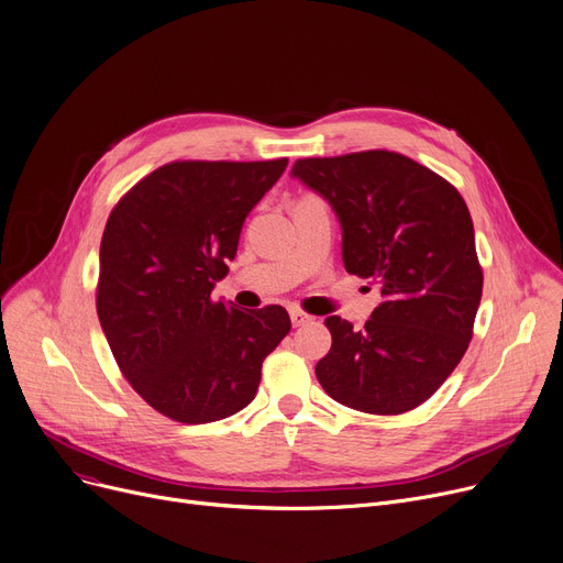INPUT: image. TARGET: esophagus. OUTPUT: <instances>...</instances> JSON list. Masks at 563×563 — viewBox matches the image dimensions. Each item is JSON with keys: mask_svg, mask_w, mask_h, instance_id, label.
<instances>
[{"mask_svg": "<svg viewBox=\"0 0 563 563\" xmlns=\"http://www.w3.org/2000/svg\"><path fill=\"white\" fill-rule=\"evenodd\" d=\"M289 317H291V323H294V327H306V323H312V319H314V317H310L308 312L297 310V308L289 310Z\"/></svg>", "mask_w": 563, "mask_h": 563, "instance_id": "34e87169", "label": "esophagus"}]
</instances>
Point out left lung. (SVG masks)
Segmentation results:
<instances>
[{
    "label": "left lung",
    "mask_w": 563,
    "mask_h": 563,
    "mask_svg": "<svg viewBox=\"0 0 563 563\" xmlns=\"http://www.w3.org/2000/svg\"><path fill=\"white\" fill-rule=\"evenodd\" d=\"M291 175L327 198L342 223L344 269L380 289L356 331L327 317L321 388L372 416L424 404L461 363L484 272L463 196L431 168L390 151L297 159Z\"/></svg>",
    "instance_id": "8db88e82"
}]
</instances>
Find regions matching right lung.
I'll list each match as a JSON object with an SVG mask.
<instances>
[{
	"mask_svg": "<svg viewBox=\"0 0 563 563\" xmlns=\"http://www.w3.org/2000/svg\"><path fill=\"white\" fill-rule=\"evenodd\" d=\"M287 157L185 159L139 180L111 210L96 306L118 369L162 416L217 422L249 406L262 363L289 333L285 308L212 299L242 223Z\"/></svg>",
	"mask_w": 563,
	"mask_h": 563,
	"instance_id": "right-lung-1",
	"label": "right lung"
}]
</instances>
